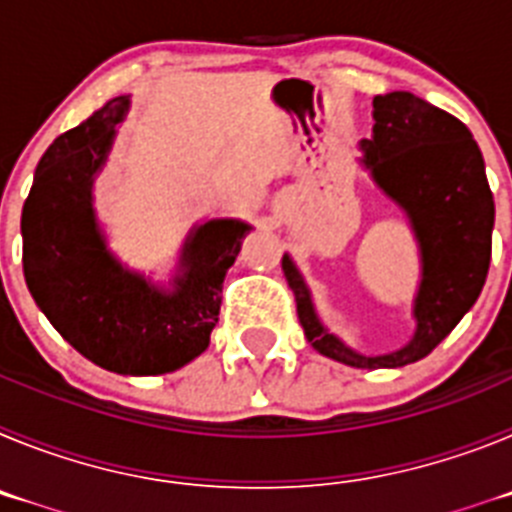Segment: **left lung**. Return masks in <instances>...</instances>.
<instances>
[{"mask_svg": "<svg viewBox=\"0 0 512 512\" xmlns=\"http://www.w3.org/2000/svg\"><path fill=\"white\" fill-rule=\"evenodd\" d=\"M361 151L374 184L405 210L420 248L410 343L382 356L348 348L323 328L287 253L282 269L315 351L356 369H395L431 354L477 302L490 269L495 200L467 125L410 92L374 97L372 138L361 140Z\"/></svg>", "mask_w": 512, "mask_h": 512, "instance_id": "left-lung-1", "label": "left lung"}]
</instances>
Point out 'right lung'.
<instances>
[{
    "label": "right lung",
    "mask_w": 512,
    "mask_h": 512,
    "mask_svg": "<svg viewBox=\"0 0 512 512\" xmlns=\"http://www.w3.org/2000/svg\"><path fill=\"white\" fill-rule=\"evenodd\" d=\"M130 107L115 97L53 140L22 207V269L45 318L107 372H174L210 346L223 282L251 225L217 217L187 235L174 289L156 287L110 253L92 207L94 176Z\"/></svg>",
    "instance_id": "right-lung-1"
}]
</instances>
